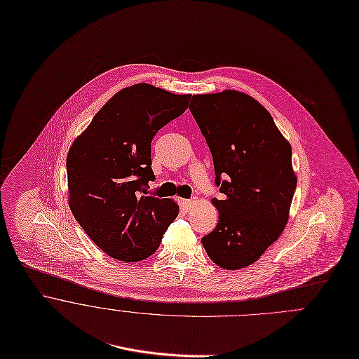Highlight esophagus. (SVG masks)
I'll list each match as a JSON object with an SVG mask.
<instances>
[{"label":"esophagus","instance_id":"obj_1","mask_svg":"<svg viewBox=\"0 0 359 359\" xmlns=\"http://www.w3.org/2000/svg\"><path fill=\"white\" fill-rule=\"evenodd\" d=\"M196 204H197V200H196V198H193V200H184V201H183V205H184V208H186V210H191V208H194V207H196Z\"/></svg>","mask_w":359,"mask_h":359}]
</instances>
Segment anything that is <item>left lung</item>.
I'll return each mask as SVG.
<instances>
[{
    "mask_svg": "<svg viewBox=\"0 0 359 359\" xmlns=\"http://www.w3.org/2000/svg\"><path fill=\"white\" fill-rule=\"evenodd\" d=\"M190 111L211 149L223 194L212 198L219 220L201 243L217 266L245 268L286 227L297 186L291 145L271 114L241 91L193 95Z\"/></svg>",
    "mask_w": 359,
    "mask_h": 359,
    "instance_id": "left-lung-1",
    "label": "left lung"
}]
</instances>
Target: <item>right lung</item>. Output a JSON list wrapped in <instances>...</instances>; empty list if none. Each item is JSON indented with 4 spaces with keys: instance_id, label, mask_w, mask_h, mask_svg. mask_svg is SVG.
Here are the masks:
<instances>
[{
    "instance_id": "add662e5",
    "label": "right lung",
    "mask_w": 359,
    "mask_h": 359,
    "mask_svg": "<svg viewBox=\"0 0 359 359\" xmlns=\"http://www.w3.org/2000/svg\"><path fill=\"white\" fill-rule=\"evenodd\" d=\"M190 94L139 83L118 91L73 142L68 158L69 207L87 236L109 257L139 262L159 247L179 214L149 193L151 142L180 116Z\"/></svg>"
}]
</instances>
